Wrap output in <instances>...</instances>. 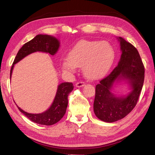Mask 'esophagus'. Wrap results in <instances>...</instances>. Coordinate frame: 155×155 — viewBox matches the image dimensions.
<instances>
[{"instance_id": "34e87169", "label": "esophagus", "mask_w": 155, "mask_h": 155, "mask_svg": "<svg viewBox=\"0 0 155 155\" xmlns=\"http://www.w3.org/2000/svg\"><path fill=\"white\" fill-rule=\"evenodd\" d=\"M85 85V82H83V81H79V82H77V83H76V87H83Z\"/></svg>"}]
</instances>
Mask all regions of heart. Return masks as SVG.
<instances>
[{
  "mask_svg": "<svg viewBox=\"0 0 155 155\" xmlns=\"http://www.w3.org/2000/svg\"><path fill=\"white\" fill-rule=\"evenodd\" d=\"M113 47L107 41L83 40L73 47L64 59V70L74 72L82 67L84 74L90 79H98L104 76L111 68L114 59Z\"/></svg>",
  "mask_w": 155,
  "mask_h": 155,
  "instance_id": "heart-1",
  "label": "heart"
}]
</instances>
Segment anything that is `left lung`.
<instances>
[{"instance_id":"8db88e82","label":"left lung","mask_w":155,"mask_h":155,"mask_svg":"<svg viewBox=\"0 0 155 155\" xmlns=\"http://www.w3.org/2000/svg\"><path fill=\"white\" fill-rule=\"evenodd\" d=\"M122 54L110 74L96 86L94 114L102 121L114 122L124 118L137 104L144 81V66L137 48L119 37ZM127 80L132 88L127 97H117L110 91L115 81Z\"/></svg>"}]
</instances>
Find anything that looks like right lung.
<instances>
[{
  "label": "right lung",
  "mask_w": 155,
  "mask_h": 155,
  "mask_svg": "<svg viewBox=\"0 0 155 155\" xmlns=\"http://www.w3.org/2000/svg\"><path fill=\"white\" fill-rule=\"evenodd\" d=\"M59 41L54 37L48 35H38L33 40L25 43L16 54L10 70V78L14 65L26 56L37 51L44 52L54 55L58 51ZM74 86L72 83H62L57 88L56 96L50 108L41 114H33L23 111L19 107L18 109L28 119L37 124L42 125H52L61 120L66 111L69 94L73 90Z\"/></svg>",
  "instance_id": "obj_1"
}]
</instances>
